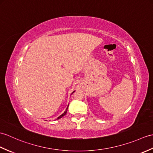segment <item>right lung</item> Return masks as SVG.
I'll return each instance as SVG.
<instances>
[{
	"instance_id": "right-lung-1",
	"label": "right lung",
	"mask_w": 153,
	"mask_h": 153,
	"mask_svg": "<svg viewBox=\"0 0 153 153\" xmlns=\"http://www.w3.org/2000/svg\"><path fill=\"white\" fill-rule=\"evenodd\" d=\"M74 92H75V91H74L73 92V93H74ZM68 107H67V108L66 109V110H65V112H64L63 113H62V114L61 115H60L59 117H57V119H60V118H62V117H63V116H65L66 114V112H67V110H68Z\"/></svg>"
}]
</instances>
